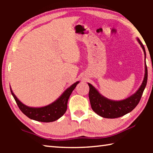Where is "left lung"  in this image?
I'll return each mask as SVG.
<instances>
[{
	"label": "left lung",
	"mask_w": 153,
	"mask_h": 153,
	"mask_svg": "<svg viewBox=\"0 0 153 153\" xmlns=\"http://www.w3.org/2000/svg\"><path fill=\"white\" fill-rule=\"evenodd\" d=\"M138 40L143 49L145 59H146V52H145L144 46L138 38ZM147 79H148V70H147V66L145 62L144 78L140 88L135 94L131 96L130 97L125 100H120V101H115V100L107 99V98L100 94L92 85L88 84L90 88L88 96L92 110L98 115L108 119L120 117L131 112L138 105L141 99L144 90L146 86Z\"/></svg>",
	"instance_id": "8db88e82"
}]
</instances>
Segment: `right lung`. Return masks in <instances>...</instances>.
<instances>
[{
  "label": "right lung",
  "mask_w": 153,
  "mask_h": 153,
  "mask_svg": "<svg viewBox=\"0 0 153 153\" xmlns=\"http://www.w3.org/2000/svg\"><path fill=\"white\" fill-rule=\"evenodd\" d=\"M78 83L79 82H77L71 85L56 101L51 105L40 108L29 107L24 105L22 102L19 101V99H17V98L12 92L11 89V92L18 107L27 117L31 120L41 121V122H52V121L57 120L66 112L69 98Z\"/></svg>",
  "instance_id": "add662e5"
}]
</instances>
